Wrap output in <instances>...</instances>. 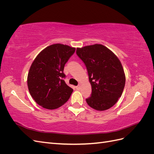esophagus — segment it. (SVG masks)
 Masks as SVG:
<instances>
[{
  "label": "esophagus",
  "instance_id": "esophagus-1",
  "mask_svg": "<svg viewBox=\"0 0 154 154\" xmlns=\"http://www.w3.org/2000/svg\"><path fill=\"white\" fill-rule=\"evenodd\" d=\"M76 89H78V90H80V88H81V84H79L78 86H76Z\"/></svg>",
  "mask_w": 154,
  "mask_h": 154
}]
</instances>
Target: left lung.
I'll return each instance as SVG.
<instances>
[{
  "label": "left lung",
  "instance_id": "1",
  "mask_svg": "<svg viewBox=\"0 0 154 154\" xmlns=\"http://www.w3.org/2000/svg\"><path fill=\"white\" fill-rule=\"evenodd\" d=\"M76 54L85 65L92 87L91 96L86 99L87 104L100 111L111 108L122 96L125 85L119 60L101 44L77 48Z\"/></svg>",
  "mask_w": 154,
  "mask_h": 154
}]
</instances>
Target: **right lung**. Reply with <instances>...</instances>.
<instances>
[{
  "label": "right lung",
  "instance_id": "obj_1",
  "mask_svg": "<svg viewBox=\"0 0 154 154\" xmlns=\"http://www.w3.org/2000/svg\"><path fill=\"white\" fill-rule=\"evenodd\" d=\"M76 49L56 44L45 48L32 63L27 75V86L31 96L39 105L53 110L63 105L73 89L63 78V69Z\"/></svg>",
  "mask_w": 154,
  "mask_h": 154
}]
</instances>
